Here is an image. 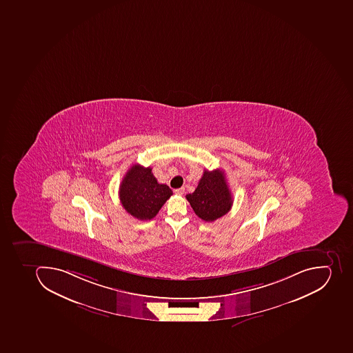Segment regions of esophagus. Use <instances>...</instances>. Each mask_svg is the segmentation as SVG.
Masks as SVG:
<instances>
[{
  "mask_svg": "<svg viewBox=\"0 0 353 353\" xmlns=\"http://www.w3.org/2000/svg\"><path fill=\"white\" fill-rule=\"evenodd\" d=\"M175 194L182 195L184 193V188H180V189L174 190Z\"/></svg>",
  "mask_w": 353,
  "mask_h": 353,
  "instance_id": "obj_1",
  "label": "esophagus"
}]
</instances>
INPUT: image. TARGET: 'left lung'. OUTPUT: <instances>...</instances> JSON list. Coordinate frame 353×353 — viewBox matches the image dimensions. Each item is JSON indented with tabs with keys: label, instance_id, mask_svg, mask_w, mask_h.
Instances as JSON below:
<instances>
[{
	"label": "left lung",
	"instance_id": "left-lung-1",
	"mask_svg": "<svg viewBox=\"0 0 353 353\" xmlns=\"http://www.w3.org/2000/svg\"><path fill=\"white\" fill-rule=\"evenodd\" d=\"M195 214L205 222H213L227 214L232 207V195L223 171L204 170L194 192L187 194Z\"/></svg>",
	"mask_w": 353,
	"mask_h": 353
}]
</instances>
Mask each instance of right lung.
Listing matches in <instances>:
<instances>
[{"mask_svg":"<svg viewBox=\"0 0 353 353\" xmlns=\"http://www.w3.org/2000/svg\"><path fill=\"white\" fill-rule=\"evenodd\" d=\"M120 201L126 212L138 220H151L173 194L166 184H160L151 168L134 164L121 182Z\"/></svg>","mask_w":353,"mask_h":353,"instance_id":"right-lung-1","label":"right lung"}]
</instances>
